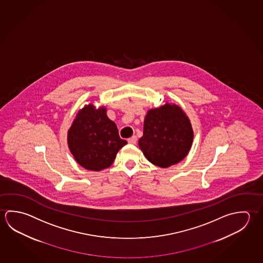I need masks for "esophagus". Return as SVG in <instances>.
<instances>
[{"label":"esophagus","mask_w":263,"mask_h":263,"mask_svg":"<svg viewBox=\"0 0 263 263\" xmlns=\"http://www.w3.org/2000/svg\"><path fill=\"white\" fill-rule=\"evenodd\" d=\"M127 141H128V143H129V144H136V143H137V137H135V136H134V137H132V138H128V140H127Z\"/></svg>","instance_id":"34e87169"}]
</instances>
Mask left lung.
<instances>
[{
  "instance_id": "8db88e82",
  "label": "left lung",
  "mask_w": 263,
  "mask_h": 263,
  "mask_svg": "<svg viewBox=\"0 0 263 263\" xmlns=\"http://www.w3.org/2000/svg\"><path fill=\"white\" fill-rule=\"evenodd\" d=\"M194 132L189 116L174 103L148 110L138 146L152 164L168 168L189 154Z\"/></svg>"
}]
</instances>
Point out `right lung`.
Segmentation results:
<instances>
[{
  "label": "right lung",
  "instance_id": "add662e5",
  "mask_svg": "<svg viewBox=\"0 0 263 263\" xmlns=\"http://www.w3.org/2000/svg\"><path fill=\"white\" fill-rule=\"evenodd\" d=\"M106 111V107L85 105L67 132L70 152L87 170L98 172L110 167L117 152L127 143L119 137L116 123L108 118Z\"/></svg>",
  "mask_w": 263,
  "mask_h": 263
}]
</instances>
